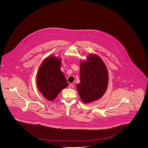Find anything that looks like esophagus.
Returning <instances> with one entry per match:
<instances>
[{"label":"esophagus","instance_id":"1","mask_svg":"<svg viewBox=\"0 0 148 148\" xmlns=\"http://www.w3.org/2000/svg\"><path fill=\"white\" fill-rule=\"evenodd\" d=\"M69 87L70 89H73L74 88V85L70 84L69 85Z\"/></svg>","mask_w":148,"mask_h":148}]
</instances>
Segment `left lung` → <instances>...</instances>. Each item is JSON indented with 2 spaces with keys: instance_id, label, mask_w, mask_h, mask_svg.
I'll use <instances>...</instances> for the list:
<instances>
[{
  "instance_id": "8db88e82",
  "label": "left lung",
  "mask_w": 148,
  "mask_h": 148,
  "mask_svg": "<svg viewBox=\"0 0 148 148\" xmlns=\"http://www.w3.org/2000/svg\"><path fill=\"white\" fill-rule=\"evenodd\" d=\"M80 83L77 85L78 94L84 103H89L101 98L108 84V72L102 59L91 54L87 60L81 62Z\"/></svg>"
}]
</instances>
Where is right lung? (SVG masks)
I'll return each instance as SVG.
<instances>
[{
  "mask_svg": "<svg viewBox=\"0 0 148 148\" xmlns=\"http://www.w3.org/2000/svg\"><path fill=\"white\" fill-rule=\"evenodd\" d=\"M61 59L54 56L46 58L40 66L36 76L37 88L45 98L55 99L69 83L60 71Z\"/></svg>",
  "mask_w": 148,
  "mask_h": 148,
  "instance_id": "1",
  "label": "right lung"
}]
</instances>
